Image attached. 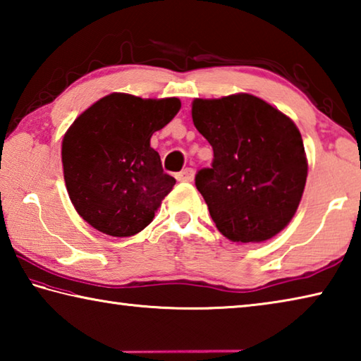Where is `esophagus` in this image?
Instances as JSON below:
<instances>
[{
    "label": "esophagus",
    "mask_w": 361,
    "mask_h": 361,
    "mask_svg": "<svg viewBox=\"0 0 361 361\" xmlns=\"http://www.w3.org/2000/svg\"><path fill=\"white\" fill-rule=\"evenodd\" d=\"M176 180H178V181H192L194 180V169H191V167L183 169L180 173H176Z\"/></svg>",
    "instance_id": "obj_1"
}]
</instances>
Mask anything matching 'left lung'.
<instances>
[{"label": "left lung", "mask_w": 361, "mask_h": 361, "mask_svg": "<svg viewBox=\"0 0 361 361\" xmlns=\"http://www.w3.org/2000/svg\"><path fill=\"white\" fill-rule=\"evenodd\" d=\"M192 121L213 148L195 173L218 231L232 242H262L295 215L307 178L301 133L290 118L250 94L192 103Z\"/></svg>", "instance_id": "left-lung-1"}]
</instances>
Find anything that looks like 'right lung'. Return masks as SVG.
<instances>
[{"label": "right lung", "instance_id": "1", "mask_svg": "<svg viewBox=\"0 0 361 361\" xmlns=\"http://www.w3.org/2000/svg\"><path fill=\"white\" fill-rule=\"evenodd\" d=\"M180 108L175 97L111 94L73 122L62 143L63 176L84 221L113 237L133 235L152 221L176 181L164 173L149 140Z\"/></svg>", "mask_w": 361, "mask_h": 361}]
</instances>
